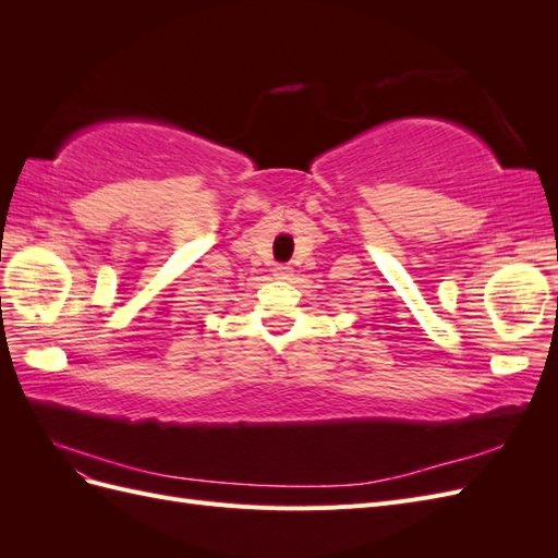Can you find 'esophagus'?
<instances>
[{
	"instance_id": "obj_1",
	"label": "esophagus",
	"mask_w": 558,
	"mask_h": 558,
	"mask_svg": "<svg viewBox=\"0 0 558 558\" xmlns=\"http://www.w3.org/2000/svg\"><path fill=\"white\" fill-rule=\"evenodd\" d=\"M291 275H293V269L289 265H277L275 267V277L277 279H291Z\"/></svg>"
}]
</instances>
